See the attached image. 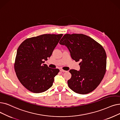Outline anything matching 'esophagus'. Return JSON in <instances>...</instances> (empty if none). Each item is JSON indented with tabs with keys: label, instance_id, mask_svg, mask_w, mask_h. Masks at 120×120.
I'll return each mask as SVG.
<instances>
[{
	"label": "esophagus",
	"instance_id": "1",
	"mask_svg": "<svg viewBox=\"0 0 120 120\" xmlns=\"http://www.w3.org/2000/svg\"><path fill=\"white\" fill-rule=\"evenodd\" d=\"M60 71H61V72H66V71H66L64 70H62V69H60Z\"/></svg>",
	"mask_w": 120,
	"mask_h": 120
}]
</instances>
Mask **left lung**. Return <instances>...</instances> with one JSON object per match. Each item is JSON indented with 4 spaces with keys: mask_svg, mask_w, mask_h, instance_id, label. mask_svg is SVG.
<instances>
[{
    "mask_svg": "<svg viewBox=\"0 0 120 120\" xmlns=\"http://www.w3.org/2000/svg\"><path fill=\"white\" fill-rule=\"evenodd\" d=\"M59 44L69 49L71 58L80 61L79 71L70 70L71 75L68 84L71 89L86 94L100 84L106 72V54L102 46L86 35L67 34Z\"/></svg>",
    "mask_w": 120,
    "mask_h": 120,
    "instance_id": "1",
    "label": "left lung"
}]
</instances>
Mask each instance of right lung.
Returning <instances> with one entry per match:
<instances>
[{
	"instance_id": "obj_1",
	"label": "right lung",
	"mask_w": 120,
	"mask_h": 120,
	"mask_svg": "<svg viewBox=\"0 0 120 120\" xmlns=\"http://www.w3.org/2000/svg\"><path fill=\"white\" fill-rule=\"evenodd\" d=\"M63 34H43L27 39L17 50L15 70L20 82L34 93L44 92L53 84L59 70L44 64L50 57Z\"/></svg>"
}]
</instances>
